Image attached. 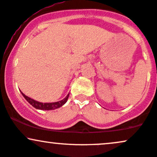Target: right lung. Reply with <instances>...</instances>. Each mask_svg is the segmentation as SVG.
Wrapping results in <instances>:
<instances>
[{"mask_svg": "<svg viewBox=\"0 0 157 157\" xmlns=\"http://www.w3.org/2000/svg\"><path fill=\"white\" fill-rule=\"evenodd\" d=\"M22 95L24 97V98L27 100V102L29 103H30L31 105L35 107V109H40V110H54L56 109H58V108L61 107L62 105H63L66 102H67L68 96H69V94L66 96L63 100H60V101L58 102H40L38 101H36V100H33V99L30 98V97H27L26 95H25L24 94L21 92Z\"/></svg>", "mask_w": 157, "mask_h": 157, "instance_id": "1", "label": "right lung"}]
</instances>
